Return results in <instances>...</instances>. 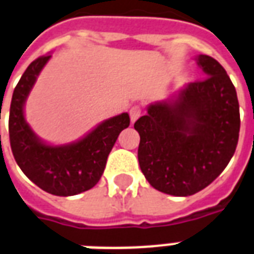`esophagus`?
<instances>
[{
	"label": "esophagus",
	"mask_w": 254,
	"mask_h": 254,
	"mask_svg": "<svg viewBox=\"0 0 254 254\" xmlns=\"http://www.w3.org/2000/svg\"><path fill=\"white\" fill-rule=\"evenodd\" d=\"M141 113H142V109H141L140 106H138V105L131 106L130 110H129V116H130L131 123H134L135 120H137V119H138V117H140Z\"/></svg>",
	"instance_id": "esophagus-1"
}]
</instances>
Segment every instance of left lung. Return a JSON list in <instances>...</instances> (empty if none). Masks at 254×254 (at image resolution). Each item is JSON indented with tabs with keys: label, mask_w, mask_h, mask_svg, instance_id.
<instances>
[{
	"label": "left lung",
	"mask_w": 254,
	"mask_h": 254,
	"mask_svg": "<svg viewBox=\"0 0 254 254\" xmlns=\"http://www.w3.org/2000/svg\"><path fill=\"white\" fill-rule=\"evenodd\" d=\"M204 78L153 102L134 124L138 162L154 189L177 197L202 190L235 154L240 133L237 93L225 69L200 54Z\"/></svg>",
	"instance_id": "1"
}]
</instances>
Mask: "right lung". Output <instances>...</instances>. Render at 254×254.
Instances as JSON below:
<instances>
[{"label": "right lung", "mask_w": 254, "mask_h": 254, "mask_svg": "<svg viewBox=\"0 0 254 254\" xmlns=\"http://www.w3.org/2000/svg\"><path fill=\"white\" fill-rule=\"evenodd\" d=\"M50 54L34 60L11 97L9 137L15 162L30 181L54 196H74L92 189L101 179L119 134L130 124L121 113L98 124L81 140L65 145L46 144L25 120L24 106ZM1 137V135H0Z\"/></svg>", "instance_id": "add662e5"}]
</instances>
